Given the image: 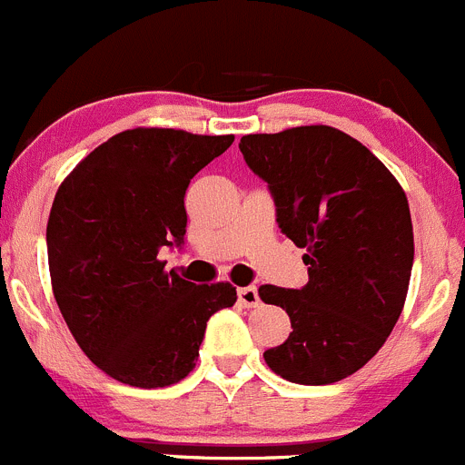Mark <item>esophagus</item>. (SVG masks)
<instances>
[{"label": "esophagus", "instance_id": "34e87169", "mask_svg": "<svg viewBox=\"0 0 465 465\" xmlns=\"http://www.w3.org/2000/svg\"><path fill=\"white\" fill-rule=\"evenodd\" d=\"M237 299L244 308H258L260 306V294L255 287H240L237 290Z\"/></svg>", "mask_w": 465, "mask_h": 465}]
</instances>
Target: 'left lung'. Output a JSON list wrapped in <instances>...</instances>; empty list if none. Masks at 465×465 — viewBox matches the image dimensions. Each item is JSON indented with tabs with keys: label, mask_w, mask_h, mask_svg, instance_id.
<instances>
[{
	"label": "left lung",
	"mask_w": 465,
	"mask_h": 465,
	"mask_svg": "<svg viewBox=\"0 0 465 465\" xmlns=\"http://www.w3.org/2000/svg\"><path fill=\"white\" fill-rule=\"evenodd\" d=\"M240 150L308 264L302 290L260 287L292 322L264 361L303 386L347 379L383 347L404 308L413 267L404 189L361 141L329 125L246 134Z\"/></svg>",
	"instance_id": "1"
}]
</instances>
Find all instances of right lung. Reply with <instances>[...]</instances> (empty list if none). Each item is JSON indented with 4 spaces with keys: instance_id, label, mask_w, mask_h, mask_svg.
I'll use <instances>...</instances> for the list:
<instances>
[{
    "instance_id": "right-lung-1",
    "label": "right lung",
    "mask_w": 465,
    "mask_h": 465,
    "mask_svg": "<svg viewBox=\"0 0 465 465\" xmlns=\"http://www.w3.org/2000/svg\"><path fill=\"white\" fill-rule=\"evenodd\" d=\"M232 141L125 130L86 154L56 192L47 219L52 292L82 351L116 381H183L196 368L207 320L237 302L230 282L196 285L157 258L183 244L192 178Z\"/></svg>"
}]
</instances>
